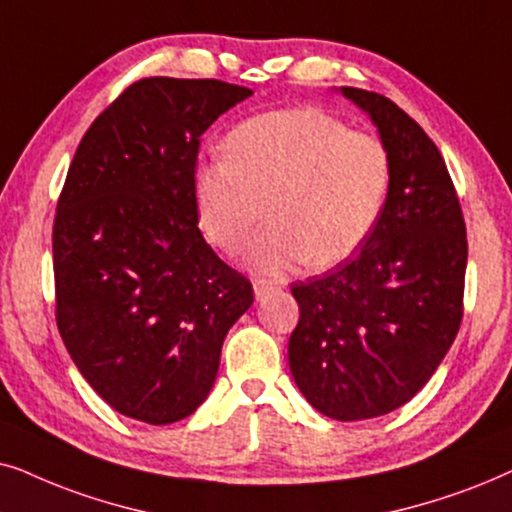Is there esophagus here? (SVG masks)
<instances>
[{"label":"esophagus","mask_w":512,"mask_h":512,"mask_svg":"<svg viewBox=\"0 0 512 512\" xmlns=\"http://www.w3.org/2000/svg\"><path fill=\"white\" fill-rule=\"evenodd\" d=\"M252 290H255L257 302H264V299H267L271 292L276 290V285L271 281H255V283H252Z\"/></svg>","instance_id":"34e87169"}]
</instances>
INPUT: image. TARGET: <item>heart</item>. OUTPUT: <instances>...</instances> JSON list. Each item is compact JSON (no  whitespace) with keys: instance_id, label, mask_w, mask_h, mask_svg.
<instances>
[{"instance_id":"obj_1","label":"heart","mask_w":512,"mask_h":512,"mask_svg":"<svg viewBox=\"0 0 512 512\" xmlns=\"http://www.w3.org/2000/svg\"><path fill=\"white\" fill-rule=\"evenodd\" d=\"M224 159L194 173L199 227L215 248L283 274L309 262L330 269L356 255L372 234L391 187V159L374 135L349 131L316 107L257 114L222 142Z\"/></svg>"}]
</instances>
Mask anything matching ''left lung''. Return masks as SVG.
Instances as JSON below:
<instances>
[{"label":"left lung","mask_w":512,"mask_h":512,"mask_svg":"<svg viewBox=\"0 0 512 512\" xmlns=\"http://www.w3.org/2000/svg\"><path fill=\"white\" fill-rule=\"evenodd\" d=\"M339 91L377 126L391 187L356 257L292 283L299 323L288 360L311 407L363 421L412 400L454 344L468 243L452 177L424 128L384 95Z\"/></svg>","instance_id":"left-lung-1"}]
</instances>
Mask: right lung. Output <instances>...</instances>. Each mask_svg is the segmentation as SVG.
<instances>
[{"instance_id":"1","label":"right lung","mask_w":512,"mask_h":512,"mask_svg":"<svg viewBox=\"0 0 512 512\" xmlns=\"http://www.w3.org/2000/svg\"><path fill=\"white\" fill-rule=\"evenodd\" d=\"M243 86L140 79L93 121L53 222L56 320L74 365L124 417L166 426L196 412L252 285L199 229V138Z\"/></svg>"}]
</instances>
